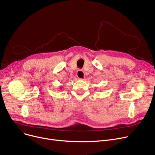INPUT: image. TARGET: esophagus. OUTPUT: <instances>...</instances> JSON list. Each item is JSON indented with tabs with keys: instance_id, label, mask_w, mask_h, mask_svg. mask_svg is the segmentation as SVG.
Segmentation results:
<instances>
[{
	"instance_id": "esophagus-1",
	"label": "esophagus",
	"mask_w": 155,
	"mask_h": 155,
	"mask_svg": "<svg viewBox=\"0 0 155 155\" xmlns=\"http://www.w3.org/2000/svg\"><path fill=\"white\" fill-rule=\"evenodd\" d=\"M77 76L80 79H84L85 78V73L82 70H78L77 72Z\"/></svg>"
}]
</instances>
